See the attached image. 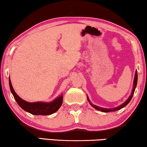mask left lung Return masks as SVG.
I'll return each instance as SVG.
<instances>
[{"label": "left lung", "instance_id": "1", "mask_svg": "<svg viewBox=\"0 0 147 147\" xmlns=\"http://www.w3.org/2000/svg\"><path fill=\"white\" fill-rule=\"evenodd\" d=\"M137 71H135V78H134V87H133L132 92H131V95L129 96V98L123 104H121V105H119V106H118V107H117L116 108H102V107H98V106H96V105H93V104H92L91 102V101H90L89 97H88V96H87V100L89 102L90 105H91L92 107H93L94 108H95L96 110H99V111H100V112H109L116 111V110H120L122 108L125 107V106L127 105V104L130 102V100H131L133 96H134V94L135 88H136V86H137Z\"/></svg>", "mask_w": 147, "mask_h": 147}]
</instances>
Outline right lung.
<instances>
[{"instance_id": "obj_1", "label": "right lung", "mask_w": 147, "mask_h": 147, "mask_svg": "<svg viewBox=\"0 0 147 147\" xmlns=\"http://www.w3.org/2000/svg\"><path fill=\"white\" fill-rule=\"evenodd\" d=\"M9 85H10V91L18 105L25 111L30 113L31 114L47 116V115L52 114L58 111L62 106L63 100L62 94L50 102H29L22 99L14 91L10 78H9Z\"/></svg>"}]
</instances>
